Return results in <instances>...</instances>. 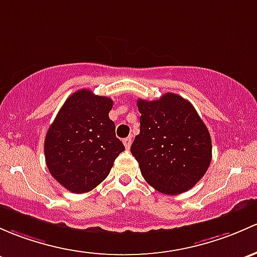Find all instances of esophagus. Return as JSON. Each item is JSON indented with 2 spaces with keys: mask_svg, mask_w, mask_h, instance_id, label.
<instances>
[{
  "mask_svg": "<svg viewBox=\"0 0 257 257\" xmlns=\"http://www.w3.org/2000/svg\"><path fill=\"white\" fill-rule=\"evenodd\" d=\"M123 143H124V147H125L126 149H129L132 145V138H125V139L123 140Z\"/></svg>",
  "mask_w": 257,
  "mask_h": 257,
  "instance_id": "34e87169",
  "label": "esophagus"
}]
</instances>
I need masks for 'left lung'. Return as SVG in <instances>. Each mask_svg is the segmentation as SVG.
<instances>
[{
    "label": "left lung",
    "mask_w": 257,
    "mask_h": 257,
    "mask_svg": "<svg viewBox=\"0 0 257 257\" xmlns=\"http://www.w3.org/2000/svg\"><path fill=\"white\" fill-rule=\"evenodd\" d=\"M140 133L131 151L144 180L164 194L191 190L212 161L206 124L187 99L165 93L156 101L138 99Z\"/></svg>",
    "instance_id": "1"
}]
</instances>
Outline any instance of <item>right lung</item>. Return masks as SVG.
Instances as JSON below:
<instances>
[{
    "label": "right lung",
    "mask_w": 257,
    "mask_h": 257,
    "mask_svg": "<svg viewBox=\"0 0 257 257\" xmlns=\"http://www.w3.org/2000/svg\"><path fill=\"white\" fill-rule=\"evenodd\" d=\"M113 101L90 90H79L65 101L44 142L51 176L74 193H86L109 174L123 143L108 113Z\"/></svg>",
    "instance_id": "obj_1"
}]
</instances>
